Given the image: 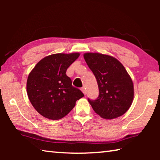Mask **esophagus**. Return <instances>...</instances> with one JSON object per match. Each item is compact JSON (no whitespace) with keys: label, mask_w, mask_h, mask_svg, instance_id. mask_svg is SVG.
Masks as SVG:
<instances>
[{"label":"esophagus","mask_w":160,"mask_h":160,"mask_svg":"<svg viewBox=\"0 0 160 160\" xmlns=\"http://www.w3.org/2000/svg\"><path fill=\"white\" fill-rule=\"evenodd\" d=\"M81 90H82V92H83V94H85H85H86V91H85V88H82V89H81Z\"/></svg>","instance_id":"esophagus-1"}]
</instances>
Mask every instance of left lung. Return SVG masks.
<instances>
[{"mask_svg":"<svg viewBox=\"0 0 160 160\" xmlns=\"http://www.w3.org/2000/svg\"><path fill=\"white\" fill-rule=\"evenodd\" d=\"M84 58L97 79L99 97L88 99L97 114L113 119L124 114L134 97L133 83L120 61L113 56L99 53H85Z\"/></svg>","mask_w":160,"mask_h":160,"instance_id":"obj_1","label":"left lung"}]
</instances>
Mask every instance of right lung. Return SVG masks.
Instances as JSON below:
<instances>
[{
	"label": "right lung",
	"mask_w": 160,
	"mask_h": 160,
	"mask_svg": "<svg viewBox=\"0 0 160 160\" xmlns=\"http://www.w3.org/2000/svg\"><path fill=\"white\" fill-rule=\"evenodd\" d=\"M79 53H56L46 56L32 69L27 81V92L32 106L44 117L58 120L71 111L84 97L72 85L66 70Z\"/></svg>",
	"instance_id": "right-lung-1"
}]
</instances>
